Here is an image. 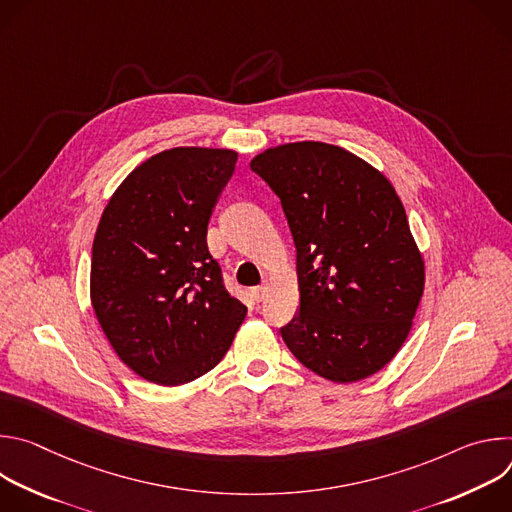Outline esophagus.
I'll return each mask as SVG.
<instances>
[{"instance_id": "esophagus-1", "label": "esophagus", "mask_w": 512, "mask_h": 512, "mask_svg": "<svg viewBox=\"0 0 512 512\" xmlns=\"http://www.w3.org/2000/svg\"><path fill=\"white\" fill-rule=\"evenodd\" d=\"M251 296L255 302H261L265 296H267V285H257V287H251Z\"/></svg>"}]
</instances>
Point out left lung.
<instances>
[{"label":"left lung","mask_w":512,"mask_h":512,"mask_svg":"<svg viewBox=\"0 0 512 512\" xmlns=\"http://www.w3.org/2000/svg\"><path fill=\"white\" fill-rule=\"evenodd\" d=\"M251 170L279 196L296 243L300 312L281 328L287 348L334 383L379 373L403 346L425 285L393 184L322 141L269 148Z\"/></svg>","instance_id":"obj_1"}]
</instances>
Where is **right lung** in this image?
<instances>
[{"label": "right lung", "mask_w": 512, "mask_h": 512, "mask_svg": "<svg viewBox=\"0 0 512 512\" xmlns=\"http://www.w3.org/2000/svg\"><path fill=\"white\" fill-rule=\"evenodd\" d=\"M237 152L174 148L115 190L91 255V304L117 356L141 379L178 387L223 360L247 308L206 245Z\"/></svg>", "instance_id": "right-lung-1"}]
</instances>
